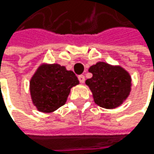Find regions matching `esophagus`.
<instances>
[{
    "mask_svg": "<svg viewBox=\"0 0 154 154\" xmlns=\"http://www.w3.org/2000/svg\"><path fill=\"white\" fill-rule=\"evenodd\" d=\"M78 78H79V82H80V83H84V82H85V76H84L83 75H79Z\"/></svg>",
    "mask_w": 154,
    "mask_h": 154,
    "instance_id": "esophagus-1",
    "label": "esophagus"
}]
</instances>
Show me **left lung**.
Returning <instances> with one entry per match:
<instances>
[{
	"label": "left lung",
	"mask_w": 154,
	"mask_h": 154,
	"mask_svg": "<svg viewBox=\"0 0 154 154\" xmlns=\"http://www.w3.org/2000/svg\"><path fill=\"white\" fill-rule=\"evenodd\" d=\"M92 78L86 80L93 94L95 103L106 109L118 107L130 92L131 79L122 67L112 66L103 62L88 69Z\"/></svg>",
	"instance_id": "left-lung-1"
}]
</instances>
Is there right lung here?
<instances>
[{"label":"right lung","mask_w":154,"mask_h":154,"mask_svg":"<svg viewBox=\"0 0 154 154\" xmlns=\"http://www.w3.org/2000/svg\"><path fill=\"white\" fill-rule=\"evenodd\" d=\"M79 83L74 72L60 64L38 67L30 80V93L38 111L51 113L66 103L71 88Z\"/></svg>","instance_id":"right-lung-1"}]
</instances>
